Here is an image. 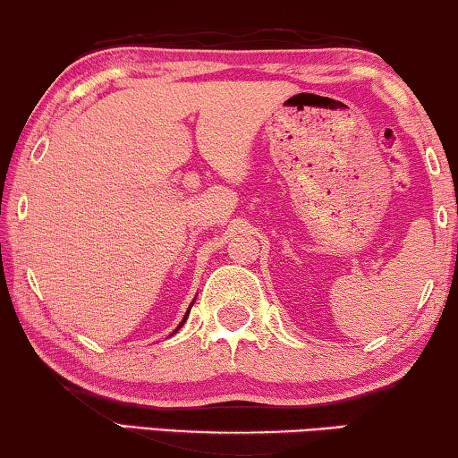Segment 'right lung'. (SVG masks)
I'll use <instances>...</instances> for the list:
<instances>
[{"label": "right lung", "instance_id": "right-lung-1", "mask_svg": "<svg viewBox=\"0 0 458 458\" xmlns=\"http://www.w3.org/2000/svg\"><path fill=\"white\" fill-rule=\"evenodd\" d=\"M194 300H197V298H194ZM194 300H192V302H191V306L194 304ZM191 306H189V310H186V314H184V318H182V322H180V325L174 328V333L176 331H180V328H182V325H184V322H186V318H189V314H191ZM174 333H172V335H174Z\"/></svg>", "mask_w": 458, "mask_h": 458}]
</instances>
